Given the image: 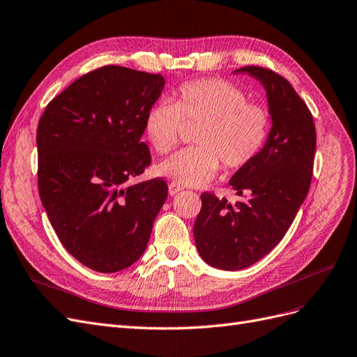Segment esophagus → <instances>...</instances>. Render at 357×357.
Masks as SVG:
<instances>
[{
  "label": "esophagus",
  "instance_id": "34e87169",
  "mask_svg": "<svg viewBox=\"0 0 357 357\" xmlns=\"http://www.w3.org/2000/svg\"><path fill=\"white\" fill-rule=\"evenodd\" d=\"M181 190H183V188L180 185H177V183H169V185H168V192H169L171 197L177 195V193L181 192Z\"/></svg>",
  "mask_w": 357,
  "mask_h": 357
}]
</instances>
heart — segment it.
<instances>
[{
	"label": "heart",
	"mask_w": 357,
	"mask_h": 357,
	"mask_svg": "<svg viewBox=\"0 0 357 357\" xmlns=\"http://www.w3.org/2000/svg\"><path fill=\"white\" fill-rule=\"evenodd\" d=\"M201 123L197 146L181 149L162 160L158 174L181 186H204L220 168L240 169L259 156L271 131V113L250 102L231 82L199 79L183 83L174 101L159 100L146 113L144 132L158 153L176 147L181 123Z\"/></svg>",
	"instance_id": "1"
}]
</instances>
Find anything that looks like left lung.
<instances>
[{"instance_id":"1","label":"left lung","mask_w":357,"mask_h":357,"mask_svg":"<svg viewBox=\"0 0 357 357\" xmlns=\"http://www.w3.org/2000/svg\"><path fill=\"white\" fill-rule=\"evenodd\" d=\"M234 73L262 83L273 126L262 152L229 180L241 201L201 195L193 226L198 253L225 271L256 264L282 241L308 193L316 152L311 112L284 77L255 66Z\"/></svg>"}]
</instances>
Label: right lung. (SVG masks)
I'll return each mask as SVG.
<instances>
[{
  "label": "right lung",
  "instance_id": "obj_1",
  "mask_svg": "<svg viewBox=\"0 0 357 357\" xmlns=\"http://www.w3.org/2000/svg\"><path fill=\"white\" fill-rule=\"evenodd\" d=\"M164 86L160 74L105 66L71 83L40 117L41 204L62 245L93 271L137 262L168 197L162 178L126 185L152 160L144 119Z\"/></svg>",
  "mask_w": 357,
  "mask_h": 357
}]
</instances>
